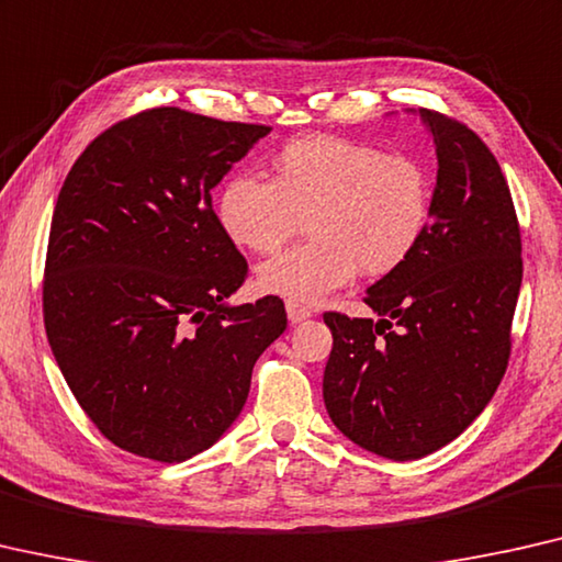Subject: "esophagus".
Listing matches in <instances>:
<instances>
[{"mask_svg": "<svg viewBox=\"0 0 562 562\" xmlns=\"http://www.w3.org/2000/svg\"><path fill=\"white\" fill-rule=\"evenodd\" d=\"M288 317H290V323H303V321H307L310 317V310L305 307V305H300V303H292V300H288Z\"/></svg>", "mask_w": 562, "mask_h": 562, "instance_id": "1", "label": "esophagus"}]
</instances>
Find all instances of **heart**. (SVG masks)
I'll list each match as a JSON object with an SVG mask.
<instances>
[{"mask_svg": "<svg viewBox=\"0 0 562 562\" xmlns=\"http://www.w3.org/2000/svg\"><path fill=\"white\" fill-rule=\"evenodd\" d=\"M216 214L234 245L257 255L280 249L305 220L313 239L259 267L257 284L313 305L358 270L386 278L412 259L431 222V181L414 156L307 136L280 148L272 181L252 173L227 181Z\"/></svg>", "mask_w": 562, "mask_h": 562, "instance_id": "obj_1", "label": "heart"}]
</instances>
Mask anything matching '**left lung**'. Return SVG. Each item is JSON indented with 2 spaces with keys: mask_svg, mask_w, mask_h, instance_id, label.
Here are the masks:
<instances>
[{
  "mask_svg": "<svg viewBox=\"0 0 562 562\" xmlns=\"http://www.w3.org/2000/svg\"><path fill=\"white\" fill-rule=\"evenodd\" d=\"M418 113L439 161L429 229L404 267L368 288L379 321L323 315L325 408L350 441L393 462L431 454L484 412L507 371L522 284L520 224L497 158L464 123Z\"/></svg>",
  "mask_w": 562,
  "mask_h": 562,
  "instance_id": "8db88e82",
  "label": "left lung"
}]
</instances>
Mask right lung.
<instances>
[{"label": "right lung", "instance_id": "obj_1", "mask_svg": "<svg viewBox=\"0 0 562 562\" xmlns=\"http://www.w3.org/2000/svg\"><path fill=\"white\" fill-rule=\"evenodd\" d=\"M270 128L150 108L82 150L49 227L42 313L72 396L105 439L154 462L212 447L288 328L280 297L227 305L247 259L212 189Z\"/></svg>", "mask_w": 562, "mask_h": 562}]
</instances>
